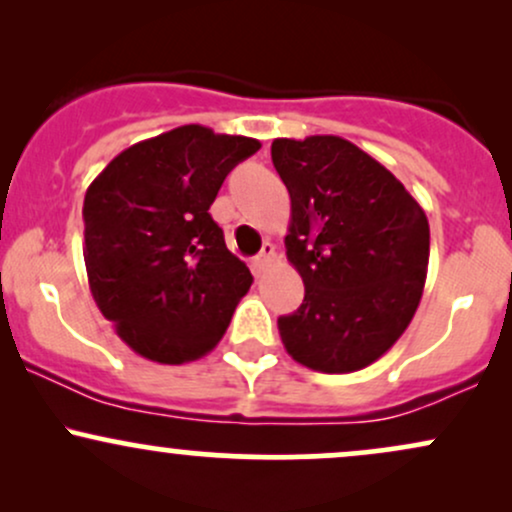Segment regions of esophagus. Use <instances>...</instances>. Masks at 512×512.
I'll return each mask as SVG.
<instances>
[{"instance_id": "34e87169", "label": "esophagus", "mask_w": 512, "mask_h": 512, "mask_svg": "<svg viewBox=\"0 0 512 512\" xmlns=\"http://www.w3.org/2000/svg\"><path fill=\"white\" fill-rule=\"evenodd\" d=\"M274 257H276V248H274V245H272V243H264L260 255H257L255 260H252V269H255L257 274L264 272V269H267L269 264L274 262Z\"/></svg>"}]
</instances>
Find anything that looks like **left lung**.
Wrapping results in <instances>:
<instances>
[{
    "label": "left lung",
    "instance_id": "8db88e82",
    "mask_svg": "<svg viewBox=\"0 0 512 512\" xmlns=\"http://www.w3.org/2000/svg\"><path fill=\"white\" fill-rule=\"evenodd\" d=\"M272 161L291 197L286 257L305 298L279 317L293 361L354 373L402 337L426 284L431 231L404 185L334 134L274 139Z\"/></svg>",
    "mask_w": 512,
    "mask_h": 512
}]
</instances>
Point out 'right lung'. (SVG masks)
I'll return each mask as SVG.
<instances>
[{
  "label": "right lung",
  "instance_id": "obj_1",
  "mask_svg": "<svg viewBox=\"0 0 512 512\" xmlns=\"http://www.w3.org/2000/svg\"><path fill=\"white\" fill-rule=\"evenodd\" d=\"M260 142L182 125L117 154L84 197L88 286L134 354L180 366L221 342L252 284L209 207Z\"/></svg>",
  "mask_w": 512,
  "mask_h": 512
}]
</instances>
